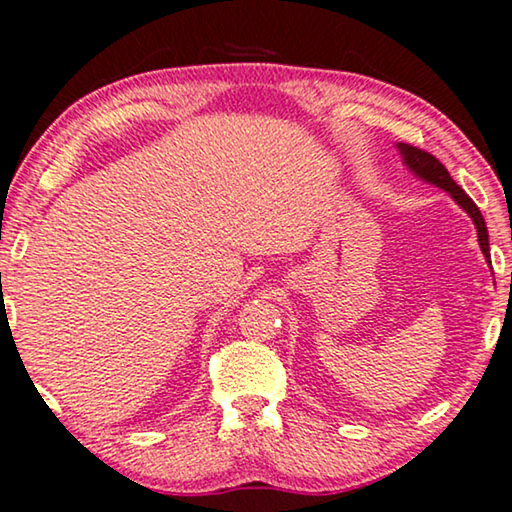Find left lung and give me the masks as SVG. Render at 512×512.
I'll return each instance as SVG.
<instances>
[{"label": "left lung", "instance_id": "1", "mask_svg": "<svg viewBox=\"0 0 512 512\" xmlns=\"http://www.w3.org/2000/svg\"><path fill=\"white\" fill-rule=\"evenodd\" d=\"M397 150H399V154H402L404 164L409 166L413 173L420 177V180H425L429 184H436V187H441L443 191H448V194L457 201V205L462 207L466 214H469V217L473 219V224H476L480 249H483L487 263L492 265V261H490V235H487V226H485L483 214H480L478 205L473 203L471 198L464 194V189L459 187V184L453 180V177H450L446 166H443L436 157H432V154H429V152L418 150V147H413V145L397 143Z\"/></svg>", "mask_w": 512, "mask_h": 512}]
</instances>
